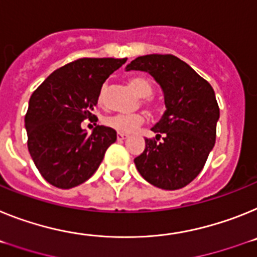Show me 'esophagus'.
Returning a JSON list of instances; mask_svg holds the SVG:
<instances>
[{
	"label": "esophagus",
	"instance_id": "34e87169",
	"mask_svg": "<svg viewBox=\"0 0 257 257\" xmlns=\"http://www.w3.org/2000/svg\"><path fill=\"white\" fill-rule=\"evenodd\" d=\"M126 137H128V136L124 135V133H117V140H125Z\"/></svg>",
	"mask_w": 257,
	"mask_h": 257
}]
</instances>
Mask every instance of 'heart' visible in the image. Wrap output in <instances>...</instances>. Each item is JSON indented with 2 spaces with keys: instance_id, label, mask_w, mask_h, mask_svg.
Returning <instances> with one entry per match:
<instances>
[{
  "instance_id": "1",
  "label": "heart",
  "mask_w": 257,
  "mask_h": 257,
  "mask_svg": "<svg viewBox=\"0 0 257 257\" xmlns=\"http://www.w3.org/2000/svg\"><path fill=\"white\" fill-rule=\"evenodd\" d=\"M129 85L137 91L138 94L144 97V103L145 106L154 113H158L163 110V102L160 99L151 97L154 91V84L150 80L145 77V76H132L131 79L128 80ZM108 85L103 84L98 93V104L101 107H106L108 103ZM145 121L144 113H116V115L107 116L104 119V125L108 128L113 129L117 133H124L128 135L132 133L133 131L141 125L142 122Z\"/></svg>"
}]
</instances>
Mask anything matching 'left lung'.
Instances as JSON below:
<instances>
[{"label":"left lung","instance_id":"8db88e82","mask_svg":"<svg viewBox=\"0 0 257 257\" xmlns=\"http://www.w3.org/2000/svg\"><path fill=\"white\" fill-rule=\"evenodd\" d=\"M146 71L164 91L167 111L135 159L140 175L164 190H177L199 175L215 146L220 108L213 88L172 54L136 58L126 71Z\"/></svg>","mask_w":257,"mask_h":257}]
</instances>
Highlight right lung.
<instances>
[{"mask_svg": "<svg viewBox=\"0 0 257 257\" xmlns=\"http://www.w3.org/2000/svg\"><path fill=\"white\" fill-rule=\"evenodd\" d=\"M126 58H80L55 70L31 95L26 113L28 151L41 176L59 189L81 185L94 175L116 131L95 125L90 135L81 121H95L98 93Z\"/></svg>", "mask_w": 257, "mask_h": 257, "instance_id": "1", "label": "right lung"}]
</instances>
